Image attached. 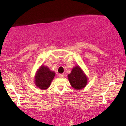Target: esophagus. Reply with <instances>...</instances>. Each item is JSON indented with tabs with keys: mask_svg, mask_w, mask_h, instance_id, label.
<instances>
[{
	"mask_svg": "<svg viewBox=\"0 0 126 126\" xmlns=\"http://www.w3.org/2000/svg\"><path fill=\"white\" fill-rule=\"evenodd\" d=\"M58 76L60 77H64V74H59V75H58Z\"/></svg>",
	"mask_w": 126,
	"mask_h": 126,
	"instance_id": "obj_1",
	"label": "esophagus"
}]
</instances>
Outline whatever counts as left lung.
Listing matches in <instances>:
<instances>
[{
	"instance_id": "left-lung-1",
	"label": "left lung",
	"mask_w": 126,
	"mask_h": 126,
	"mask_svg": "<svg viewBox=\"0 0 126 126\" xmlns=\"http://www.w3.org/2000/svg\"><path fill=\"white\" fill-rule=\"evenodd\" d=\"M68 77L70 85L76 89L83 88L87 84V77L79 66L73 68L71 73L69 74Z\"/></svg>"
}]
</instances>
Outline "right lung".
<instances>
[{"label": "right lung", "instance_id": "right-lung-1", "mask_svg": "<svg viewBox=\"0 0 126 126\" xmlns=\"http://www.w3.org/2000/svg\"><path fill=\"white\" fill-rule=\"evenodd\" d=\"M54 76V72L50 71L47 66H41L37 71L35 77L36 85L41 89L48 88Z\"/></svg>", "mask_w": 126, "mask_h": 126}]
</instances>
